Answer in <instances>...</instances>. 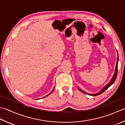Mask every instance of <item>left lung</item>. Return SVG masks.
<instances>
[{
	"label": "left lung",
	"mask_w": 125,
	"mask_h": 125,
	"mask_svg": "<svg viewBox=\"0 0 125 125\" xmlns=\"http://www.w3.org/2000/svg\"><path fill=\"white\" fill-rule=\"evenodd\" d=\"M118 61H119V56H118V54H117V62H116V67H115V72H114V74L113 75V76L112 78L111 79V81H110L109 83H108V84H107L106 85H105V86L103 87V88H102V90H101L99 93H97L96 94H88L85 93V92L83 91V90H81V89H79V90L81 91V92H82V93H83L84 94H88V95H91V96H97V95H100L101 94L103 93V92H104V91H105L107 90V89L109 88V87H110V86L112 85L114 83V82L115 81V79H116V77H117V66H118Z\"/></svg>",
	"instance_id": "1"
}]
</instances>
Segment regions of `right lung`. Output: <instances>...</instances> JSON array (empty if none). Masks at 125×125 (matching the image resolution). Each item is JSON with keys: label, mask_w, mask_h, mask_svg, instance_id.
<instances>
[{"label": "right lung", "mask_w": 125, "mask_h": 125, "mask_svg": "<svg viewBox=\"0 0 125 125\" xmlns=\"http://www.w3.org/2000/svg\"><path fill=\"white\" fill-rule=\"evenodd\" d=\"M53 90H54V89H53ZM53 90H52V92H51V93L50 94H48V95H47V96H45V97H46V96H48L49 95H50V94H51L52 93V91H53Z\"/></svg>", "instance_id": "1"}]
</instances>
